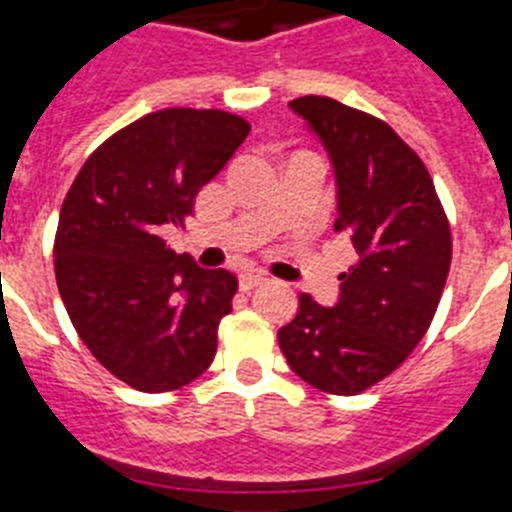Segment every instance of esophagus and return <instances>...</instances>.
<instances>
[{
  "mask_svg": "<svg viewBox=\"0 0 512 512\" xmlns=\"http://www.w3.org/2000/svg\"><path fill=\"white\" fill-rule=\"evenodd\" d=\"M266 277L264 274H259V271H243L241 279H238V284H241L243 292H248V289L259 287V284H264Z\"/></svg>",
  "mask_w": 512,
  "mask_h": 512,
  "instance_id": "34e87169",
  "label": "esophagus"
}]
</instances>
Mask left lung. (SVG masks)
Returning <instances> with one entry per match:
<instances>
[{
	"label": "left lung",
	"instance_id": "8db88e82",
	"mask_svg": "<svg viewBox=\"0 0 512 512\" xmlns=\"http://www.w3.org/2000/svg\"><path fill=\"white\" fill-rule=\"evenodd\" d=\"M328 151L336 176V233L359 261L323 307L300 295L279 328L292 372L328 395H359L390 377L425 336L451 266V230L418 153L379 117L330 97L289 102Z\"/></svg>",
	"mask_w": 512,
	"mask_h": 512
}]
</instances>
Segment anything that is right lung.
Returning a JSON list of instances; mask_svg holds the SVG:
<instances>
[{
	"mask_svg": "<svg viewBox=\"0 0 512 512\" xmlns=\"http://www.w3.org/2000/svg\"><path fill=\"white\" fill-rule=\"evenodd\" d=\"M243 117L171 107L130 122L81 166L58 217L56 282L94 359L140 392L179 390L217 351L238 279L166 246L246 135Z\"/></svg>",
	"mask_w": 512,
	"mask_h": 512,
	"instance_id": "obj_1",
	"label": "right lung"
}]
</instances>
